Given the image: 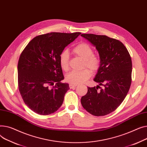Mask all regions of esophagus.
<instances>
[{
  "label": "esophagus",
  "mask_w": 147,
  "mask_h": 147,
  "mask_svg": "<svg viewBox=\"0 0 147 147\" xmlns=\"http://www.w3.org/2000/svg\"><path fill=\"white\" fill-rule=\"evenodd\" d=\"M77 86V85H74V84H70L69 85V87H70V88H71V89H74V88H75Z\"/></svg>",
  "instance_id": "esophagus-1"
}]
</instances>
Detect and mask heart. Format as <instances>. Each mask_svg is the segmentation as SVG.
I'll list each match as a JSON object with an SVG mask.
<instances>
[{
    "label": "heart",
    "mask_w": 147,
    "mask_h": 147,
    "mask_svg": "<svg viewBox=\"0 0 147 147\" xmlns=\"http://www.w3.org/2000/svg\"><path fill=\"white\" fill-rule=\"evenodd\" d=\"M74 53L78 57L84 60V69L81 71H73L67 74L65 76V80L68 83L76 85L83 83L88 80L91 76V72L98 71L100 66V59L97 55L93 54L92 48L87 43L82 42L76 46L73 49ZM69 54L67 49L63 50L59 55V63L62 69L65 71H67L69 68Z\"/></svg>",
    "instance_id": "obj_1"
}]
</instances>
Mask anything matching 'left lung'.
<instances>
[{
	"label": "left lung",
	"mask_w": 147,
	"mask_h": 147,
	"mask_svg": "<svg viewBox=\"0 0 147 147\" xmlns=\"http://www.w3.org/2000/svg\"><path fill=\"white\" fill-rule=\"evenodd\" d=\"M81 36L96 47L100 59V66L94 79L99 85L88 87L87 94L81 98V105L94 116H105L120 105L130 88L131 57L126 47L118 40L93 34ZM100 85L104 88L101 89Z\"/></svg>",
	"instance_id": "left-lung-1"
}]
</instances>
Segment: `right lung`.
I'll return each mask as SVG.
<instances>
[{
    "label": "right lung",
    "mask_w": 147,
    "mask_h": 147,
    "mask_svg": "<svg viewBox=\"0 0 147 147\" xmlns=\"http://www.w3.org/2000/svg\"><path fill=\"white\" fill-rule=\"evenodd\" d=\"M81 34H42L31 40L22 51L18 64L19 91L25 104L35 113L49 115L62 106L69 87L61 82L64 76L59 55Z\"/></svg>",
    "instance_id": "add662e5"
}]
</instances>
